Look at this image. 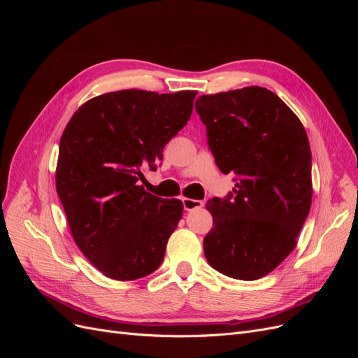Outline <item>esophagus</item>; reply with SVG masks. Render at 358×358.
I'll use <instances>...</instances> for the list:
<instances>
[{
  "label": "esophagus",
  "mask_w": 358,
  "mask_h": 358,
  "mask_svg": "<svg viewBox=\"0 0 358 358\" xmlns=\"http://www.w3.org/2000/svg\"><path fill=\"white\" fill-rule=\"evenodd\" d=\"M182 203H183V209H185L187 212L189 210H194V209H199V208H203V201L200 200H194V199H182Z\"/></svg>",
  "instance_id": "34e87169"
}]
</instances>
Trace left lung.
Masks as SVG:
<instances>
[{
  "label": "left lung",
  "instance_id": "8db88e82",
  "mask_svg": "<svg viewBox=\"0 0 358 358\" xmlns=\"http://www.w3.org/2000/svg\"><path fill=\"white\" fill-rule=\"evenodd\" d=\"M196 110L216 166L234 176L213 216L204 255L220 273L255 280L291 254L312 201V155L299 117L262 86L201 95Z\"/></svg>",
  "mask_w": 358,
  "mask_h": 358
}]
</instances>
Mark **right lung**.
I'll return each mask as SVG.
<instances>
[{"label": "right lung", "instance_id": "obj_1", "mask_svg": "<svg viewBox=\"0 0 358 358\" xmlns=\"http://www.w3.org/2000/svg\"><path fill=\"white\" fill-rule=\"evenodd\" d=\"M197 91L124 90L80 106L64 129L57 192L76 245L107 278L133 280L161 266L182 218L180 200L138 185L187 125Z\"/></svg>", "mask_w": 358, "mask_h": 358}]
</instances>
